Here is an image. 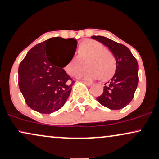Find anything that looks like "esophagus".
<instances>
[{
  "mask_svg": "<svg viewBox=\"0 0 159 159\" xmlns=\"http://www.w3.org/2000/svg\"><path fill=\"white\" fill-rule=\"evenodd\" d=\"M83 83H84V84H86V85H87V86H88V87H90V86H91V85H92V84H92V83H90V82H87V81H83Z\"/></svg>",
  "mask_w": 159,
  "mask_h": 159,
  "instance_id": "obj_1",
  "label": "esophagus"
}]
</instances>
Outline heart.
<instances>
[{
    "label": "heart",
    "mask_w": 159,
    "mask_h": 159,
    "mask_svg": "<svg viewBox=\"0 0 159 159\" xmlns=\"http://www.w3.org/2000/svg\"><path fill=\"white\" fill-rule=\"evenodd\" d=\"M78 58L74 57L64 67L69 75L80 74L86 62L87 69L79 76L87 81H93L101 78L107 81L114 75L116 70V60L114 54L104 45L95 40H86L78 48Z\"/></svg>",
    "instance_id": "b5f03b06"
}]
</instances>
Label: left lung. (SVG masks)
Wrapping results in <instances>:
<instances>
[{
    "label": "left lung",
    "mask_w": 159,
    "mask_h": 159,
    "mask_svg": "<svg viewBox=\"0 0 159 159\" xmlns=\"http://www.w3.org/2000/svg\"><path fill=\"white\" fill-rule=\"evenodd\" d=\"M92 39L107 46L116 60L114 75L105 84L103 93L96 98L103 106L120 110L129 105L134 97L138 84V64L131 51L123 44L102 36Z\"/></svg>",
    "instance_id": "8db88e82"
}]
</instances>
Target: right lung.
Returning <instances> with one entry per match:
<instances>
[{"label": "right lung", "instance_id": "add662e5", "mask_svg": "<svg viewBox=\"0 0 159 159\" xmlns=\"http://www.w3.org/2000/svg\"><path fill=\"white\" fill-rule=\"evenodd\" d=\"M73 38L53 37L29 51L19 67V86L27 105L41 114L61 109L74 81L63 68L77 48Z\"/></svg>", "mask_w": 159, "mask_h": 159}]
</instances>
